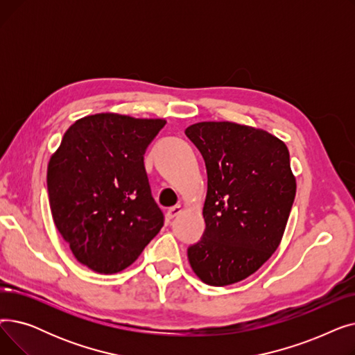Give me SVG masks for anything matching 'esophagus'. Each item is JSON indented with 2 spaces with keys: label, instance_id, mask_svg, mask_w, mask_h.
I'll use <instances>...</instances> for the list:
<instances>
[{
  "label": "esophagus",
  "instance_id": "obj_1",
  "mask_svg": "<svg viewBox=\"0 0 355 355\" xmlns=\"http://www.w3.org/2000/svg\"><path fill=\"white\" fill-rule=\"evenodd\" d=\"M182 211V206H181V204H177V206H174V207H171L170 210H168L166 211V217L168 218H174V217H177L180 213Z\"/></svg>",
  "mask_w": 355,
  "mask_h": 355
}]
</instances>
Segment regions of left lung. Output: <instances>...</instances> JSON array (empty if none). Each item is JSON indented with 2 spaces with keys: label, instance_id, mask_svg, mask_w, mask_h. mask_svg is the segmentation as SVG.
I'll list each match as a JSON object with an SVG mask.
<instances>
[{
  "label": "left lung",
  "instance_id": "8db88e82",
  "mask_svg": "<svg viewBox=\"0 0 355 355\" xmlns=\"http://www.w3.org/2000/svg\"><path fill=\"white\" fill-rule=\"evenodd\" d=\"M207 168L206 230L189 248L204 284L243 281L281 243L295 200L289 151L279 138L234 122H198L185 129Z\"/></svg>",
  "mask_w": 355,
  "mask_h": 355
}]
</instances>
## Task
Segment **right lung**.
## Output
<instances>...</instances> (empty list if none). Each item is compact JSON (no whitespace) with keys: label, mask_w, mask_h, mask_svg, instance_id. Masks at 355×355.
I'll use <instances>...</instances> for the list:
<instances>
[{"label":"right lung","mask_w":355,"mask_h":355,"mask_svg":"<svg viewBox=\"0 0 355 355\" xmlns=\"http://www.w3.org/2000/svg\"><path fill=\"white\" fill-rule=\"evenodd\" d=\"M166 122L96 114L74 122L47 166L53 221L79 262L112 275L164 226L144 154Z\"/></svg>","instance_id":"add662e5"}]
</instances>
